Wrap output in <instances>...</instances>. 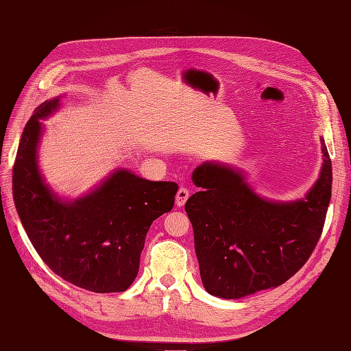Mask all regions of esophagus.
<instances>
[{"instance_id": "34e87169", "label": "esophagus", "mask_w": 351, "mask_h": 351, "mask_svg": "<svg viewBox=\"0 0 351 351\" xmlns=\"http://www.w3.org/2000/svg\"><path fill=\"white\" fill-rule=\"evenodd\" d=\"M189 196H190L189 190L186 187H180L178 192H177V196H176L177 206H183L186 204V200L189 199Z\"/></svg>"}]
</instances>
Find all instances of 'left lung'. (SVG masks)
Segmentation results:
<instances>
[{
	"label": "left lung",
	"mask_w": 351,
	"mask_h": 351,
	"mask_svg": "<svg viewBox=\"0 0 351 351\" xmlns=\"http://www.w3.org/2000/svg\"><path fill=\"white\" fill-rule=\"evenodd\" d=\"M324 165L307 196L291 204L259 197L230 167L206 162L193 171L202 187L184 209L192 222L200 278L221 299H240L290 280L321 239L332 189L324 139Z\"/></svg>",
	"instance_id": "8db88e82"
}]
</instances>
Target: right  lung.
<instances>
[{"instance_id": "obj_1", "label": "right lung", "mask_w": 351, "mask_h": 351, "mask_svg": "<svg viewBox=\"0 0 351 351\" xmlns=\"http://www.w3.org/2000/svg\"><path fill=\"white\" fill-rule=\"evenodd\" d=\"M45 101L27 121L13 165V199L35 250L58 277L93 293L129 289L152 222L174 206L173 182H149L119 169L74 202L52 196L38 171V120L58 108Z\"/></svg>"}]
</instances>
